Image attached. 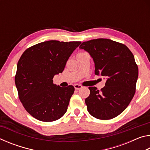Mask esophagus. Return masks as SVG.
I'll return each instance as SVG.
<instances>
[{
    "mask_svg": "<svg viewBox=\"0 0 150 150\" xmlns=\"http://www.w3.org/2000/svg\"><path fill=\"white\" fill-rule=\"evenodd\" d=\"M74 87L76 90H79V89H80V88H82L83 86L81 85H79V84H75V85H74Z\"/></svg>",
    "mask_w": 150,
    "mask_h": 150,
    "instance_id": "obj_1",
    "label": "esophagus"
}]
</instances>
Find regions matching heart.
I'll return each mask as SVG.
<instances>
[{"label": "heart", "mask_w": 150, "mask_h": 150, "mask_svg": "<svg viewBox=\"0 0 150 150\" xmlns=\"http://www.w3.org/2000/svg\"><path fill=\"white\" fill-rule=\"evenodd\" d=\"M79 54H81V53H79Z\"/></svg>", "instance_id": "b5f03b06"}]
</instances>
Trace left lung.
I'll use <instances>...</instances> for the list:
<instances>
[{"instance_id": "1", "label": "left lung", "mask_w": 150, "mask_h": 150, "mask_svg": "<svg viewBox=\"0 0 150 150\" xmlns=\"http://www.w3.org/2000/svg\"><path fill=\"white\" fill-rule=\"evenodd\" d=\"M89 53L95 62V73L106 78L105 87H88L85 99L88 112L100 120H110L127 108L136 92L138 67L134 55L123 44L105 38L83 42L79 46Z\"/></svg>"}]
</instances>
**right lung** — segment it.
<instances>
[{
    "mask_svg": "<svg viewBox=\"0 0 150 150\" xmlns=\"http://www.w3.org/2000/svg\"><path fill=\"white\" fill-rule=\"evenodd\" d=\"M81 42L50 40L24 51L17 64L15 84L20 102L33 117L43 122L57 120L65 115L74 93L72 85L54 84Z\"/></svg>",
    "mask_w": 150,
    "mask_h": 150,
    "instance_id": "1",
    "label": "right lung"
}]
</instances>
